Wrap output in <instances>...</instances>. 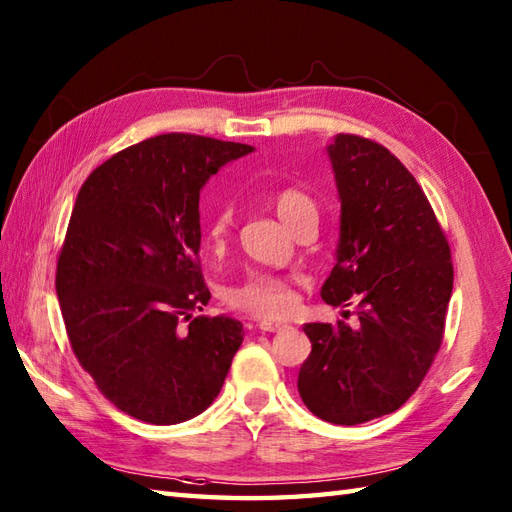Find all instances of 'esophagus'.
Wrapping results in <instances>:
<instances>
[{"label": "esophagus", "mask_w": 512, "mask_h": 512, "mask_svg": "<svg viewBox=\"0 0 512 512\" xmlns=\"http://www.w3.org/2000/svg\"><path fill=\"white\" fill-rule=\"evenodd\" d=\"M284 328H288V323H284V321H273V319L259 321V330H264V332H279Z\"/></svg>", "instance_id": "1"}]
</instances>
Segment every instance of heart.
<instances>
[{
    "mask_svg": "<svg viewBox=\"0 0 512 512\" xmlns=\"http://www.w3.org/2000/svg\"><path fill=\"white\" fill-rule=\"evenodd\" d=\"M273 206L277 215L281 217L288 228L295 224L299 215L308 211H317L314 200L308 193L299 189H281L273 195ZM233 224V211L231 206H222L211 217L209 224V237L213 244H222ZM228 306L235 310H242L255 317H284V314L295 306V290H292L290 281L270 275V273H250L242 281H237L226 292Z\"/></svg>",
    "mask_w": 512,
    "mask_h": 512,
    "instance_id": "obj_1",
    "label": "heart"
}]
</instances>
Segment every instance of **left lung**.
I'll list each match as a JSON object with an SVG mask.
<instances>
[{
	"instance_id": "8db88e82",
	"label": "left lung",
	"mask_w": 512,
	"mask_h": 512,
	"mask_svg": "<svg viewBox=\"0 0 512 512\" xmlns=\"http://www.w3.org/2000/svg\"><path fill=\"white\" fill-rule=\"evenodd\" d=\"M341 200L330 306L356 303V325L306 323L312 352L299 394L314 416L361 424L405 405L438 354L453 264L427 195L383 145L336 134L328 145ZM347 317V314H343Z\"/></svg>"
}]
</instances>
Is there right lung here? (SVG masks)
<instances>
[{"label": "right lung", "mask_w": 512, "mask_h": 512, "mask_svg": "<svg viewBox=\"0 0 512 512\" xmlns=\"http://www.w3.org/2000/svg\"><path fill=\"white\" fill-rule=\"evenodd\" d=\"M255 147L162 134L118 151L76 195L57 262L72 350L101 394L149 424L191 420L220 394L244 341L200 270V191Z\"/></svg>", "instance_id": "add662e5"}]
</instances>
